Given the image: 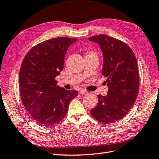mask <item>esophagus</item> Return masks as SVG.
<instances>
[{"label": "esophagus", "mask_w": 159, "mask_h": 159, "mask_svg": "<svg viewBox=\"0 0 159 159\" xmlns=\"http://www.w3.org/2000/svg\"><path fill=\"white\" fill-rule=\"evenodd\" d=\"M88 93V92L87 91L84 90H80V91H79V94H82V95L87 94Z\"/></svg>", "instance_id": "34e87169"}]
</instances>
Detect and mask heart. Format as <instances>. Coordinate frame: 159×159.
I'll list each match as a JSON object with an SVG mask.
<instances>
[{
  "label": "heart",
  "mask_w": 159,
  "mask_h": 159,
  "mask_svg": "<svg viewBox=\"0 0 159 159\" xmlns=\"http://www.w3.org/2000/svg\"><path fill=\"white\" fill-rule=\"evenodd\" d=\"M86 56H94V57H96V55L94 52H88L87 53Z\"/></svg>",
  "instance_id": "obj_1"
}]
</instances>
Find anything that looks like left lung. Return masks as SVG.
<instances>
[{"mask_svg": "<svg viewBox=\"0 0 159 159\" xmlns=\"http://www.w3.org/2000/svg\"><path fill=\"white\" fill-rule=\"evenodd\" d=\"M99 46L103 55L102 74L107 77V95H98V102L90 110L92 117L104 124L121 119L136 100L139 71L132 50L124 42L104 34L88 38Z\"/></svg>", "mask_w": 159, "mask_h": 159, "instance_id": "8db88e82", "label": "left lung"}]
</instances>
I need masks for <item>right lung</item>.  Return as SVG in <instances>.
Returning <instances> with one entry per match:
<instances>
[{
    "instance_id": "right-lung-1",
    "label": "right lung",
    "mask_w": 159,
    "mask_h": 159,
    "mask_svg": "<svg viewBox=\"0 0 159 159\" xmlns=\"http://www.w3.org/2000/svg\"><path fill=\"white\" fill-rule=\"evenodd\" d=\"M77 38L60 37L46 40L31 49L19 71V92L23 104L35 121L50 127L67 115L69 104L77 96L75 90L57 86L65 55Z\"/></svg>"
}]
</instances>
